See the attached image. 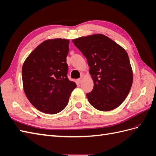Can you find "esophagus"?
I'll return each instance as SVG.
<instances>
[{"mask_svg": "<svg viewBox=\"0 0 156 156\" xmlns=\"http://www.w3.org/2000/svg\"><path fill=\"white\" fill-rule=\"evenodd\" d=\"M83 80V77H80V78L77 79V82H78V83H79V84H80V83H82Z\"/></svg>", "mask_w": 156, "mask_h": 156, "instance_id": "34e87169", "label": "esophagus"}]
</instances>
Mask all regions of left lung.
Wrapping results in <instances>:
<instances>
[{
  "label": "left lung",
  "instance_id": "left-lung-1",
  "mask_svg": "<svg viewBox=\"0 0 156 156\" xmlns=\"http://www.w3.org/2000/svg\"><path fill=\"white\" fill-rule=\"evenodd\" d=\"M87 58L93 89L87 94L89 103L101 111L115 109L130 92L133 73L125 49L102 34H93L73 40Z\"/></svg>",
  "mask_w": 156,
  "mask_h": 156
}]
</instances>
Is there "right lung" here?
<instances>
[{
	"label": "right lung",
	"instance_id": "right-lung-1",
	"mask_svg": "<svg viewBox=\"0 0 156 156\" xmlns=\"http://www.w3.org/2000/svg\"><path fill=\"white\" fill-rule=\"evenodd\" d=\"M69 41L48 40L30 54L22 69L24 90L38 111L54 115L65 108L75 83L67 77Z\"/></svg>",
	"mask_w": 156,
	"mask_h": 156
}]
</instances>
